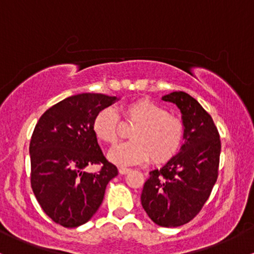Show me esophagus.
Listing matches in <instances>:
<instances>
[{"instance_id":"34e87169","label":"esophagus","mask_w":254,"mask_h":254,"mask_svg":"<svg viewBox=\"0 0 254 254\" xmlns=\"http://www.w3.org/2000/svg\"><path fill=\"white\" fill-rule=\"evenodd\" d=\"M118 171H119V173L122 174V176H124V174L130 173V172H131L130 168H127V167H119Z\"/></svg>"}]
</instances>
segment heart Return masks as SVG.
Instances as JSON below:
<instances>
[{"mask_svg":"<svg viewBox=\"0 0 254 254\" xmlns=\"http://www.w3.org/2000/svg\"><path fill=\"white\" fill-rule=\"evenodd\" d=\"M124 118L136 124L130 131L131 139L119 143L109 153L116 165H137L151 159L165 164L179 153L185 139V125L177 116L150 100H136L125 105ZM93 132L105 143H115L119 137L121 117L115 109L105 107L93 119Z\"/></svg>","mask_w":254,"mask_h":254,"instance_id":"1","label":"heart"}]
</instances>
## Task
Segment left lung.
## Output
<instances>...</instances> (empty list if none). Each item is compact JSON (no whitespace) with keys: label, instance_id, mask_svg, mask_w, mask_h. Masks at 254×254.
<instances>
[{"label":"left lung","instance_id":"left-lung-1","mask_svg":"<svg viewBox=\"0 0 254 254\" xmlns=\"http://www.w3.org/2000/svg\"><path fill=\"white\" fill-rule=\"evenodd\" d=\"M176 104L185 125V143L179 154L149 173L141 194L150 220L161 227H179L202 210L216 183L221 139L211 116L185 92L164 95Z\"/></svg>","mask_w":254,"mask_h":254}]
</instances>
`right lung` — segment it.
Wrapping results in <instances>:
<instances>
[{
  "label": "right lung",
  "mask_w": 254,
  "mask_h": 254,
  "mask_svg": "<svg viewBox=\"0 0 254 254\" xmlns=\"http://www.w3.org/2000/svg\"><path fill=\"white\" fill-rule=\"evenodd\" d=\"M116 100L99 93L72 95L46 110L32 133V190L44 212L65 228L92 218L107 184L118 174L104 156L92 127L99 111ZM88 164H100L101 171L83 172Z\"/></svg>",
  "instance_id": "obj_1"
}]
</instances>
